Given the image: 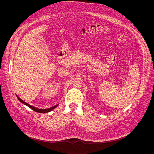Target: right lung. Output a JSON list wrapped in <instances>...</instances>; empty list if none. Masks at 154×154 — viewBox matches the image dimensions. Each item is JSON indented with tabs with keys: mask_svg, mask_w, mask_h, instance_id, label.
<instances>
[{
	"mask_svg": "<svg viewBox=\"0 0 154 154\" xmlns=\"http://www.w3.org/2000/svg\"><path fill=\"white\" fill-rule=\"evenodd\" d=\"M17 98L18 99V100H19L22 103H23V104L27 105V106H29V108H30L32 109H33V111H35V112H38V113H48V112H51L52 110H53V109H54V108H55L58 105V104H57V105H55V106H52V107H51V108H47V109H39V108H36V107H35V106H32V105L28 104L27 103H26V102L23 101L21 99H20L17 96Z\"/></svg>",
	"mask_w": 154,
	"mask_h": 154,
	"instance_id": "right-lung-1",
	"label": "right lung"
}]
</instances>
